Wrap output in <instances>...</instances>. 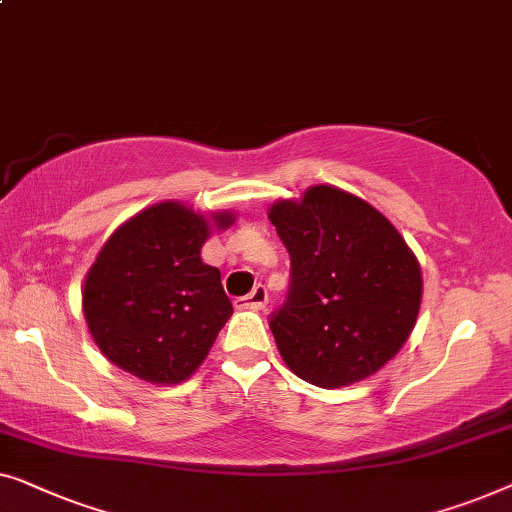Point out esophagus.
I'll use <instances>...</instances> for the list:
<instances>
[{
	"mask_svg": "<svg viewBox=\"0 0 512 512\" xmlns=\"http://www.w3.org/2000/svg\"><path fill=\"white\" fill-rule=\"evenodd\" d=\"M266 301H269V292H266L264 285H257L255 290L248 294V297L236 299V308H248V311H262V308L266 306Z\"/></svg>",
	"mask_w": 512,
	"mask_h": 512,
	"instance_id": "34e87169",
	"label": "esophagus"
}]
</instances>
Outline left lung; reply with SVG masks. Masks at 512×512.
<instances>
[{
  "mask_svg": "<svg viewBox=\"0 0 512 512\" xmlns=\"http://www.w3.org/2000/svg\"><path fill=\"white\" fill-rule=\"evenodd\" d=\"M269 220L292 262L290 294L269 320L287 369L325 390L378 373L422 304L420 262L397 227L334 185L273 201Z\"/></svg>",
  "mask_w": 512,
  "mask_h": 512,
  "instance_id": "1",
  "label": "left lung"
}]
</instances>
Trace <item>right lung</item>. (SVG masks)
<instances>
[{
  "label": "right lung",
  "mask_w": 512,
  "mask_h": 512,
  "mask_svg": "<svg viewBox=\"0 0 512 512\" xmlns=\"http://www.w3.org/2000/svg\"><path fill=\"white\" fill-rule=\"evenodd\" d=\"M234 220L167 199L106 239L85 273L83 315L111 364L150 385H178L199 369L234 313L201 246Z\"/></svg>",
  "instance_id": "right-lung-1"
}]
</instances>
